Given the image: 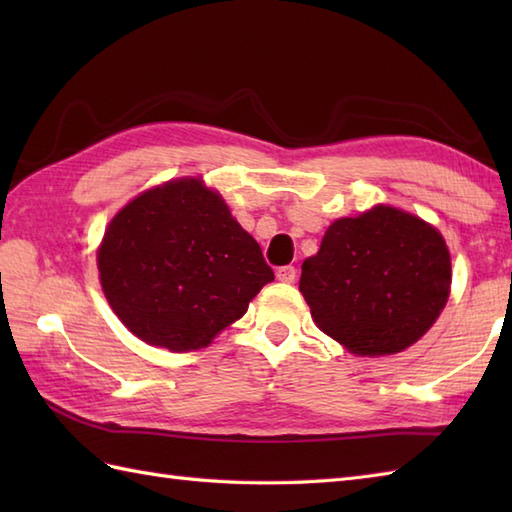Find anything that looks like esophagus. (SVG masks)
<instances>
[{"label":"esophagus","mask_w":512,"mask_h":512,"mask_svg":"<svg viewBox=\"0 0 512 512\" xmlns=\"http://www.w3.org/2000/svg\"><path fill=\"white\" fill-rule=\"evenodd\" d=\"M295 277H297L295 266H281V268H277V279L284 281V284H292V281H295Z\"/></svg>","instance_id":"1"}]
</instances>
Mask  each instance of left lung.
Wrapping results in <instances>:
<instances>
[{
  "label": "left lung",
  "mask_w": 512,
  "mask_h": 512,
  "mask_svg": "<svg viewBox=\"0 0 512 512\" xmlns=\"http://www.w3.org/2000/svg\"><path fill=\"white\" fill-rule=\"evenodd\" d=\"M449 286L442 235L391 206L336 220L299 281L319 330L361 356L416 343L440 317Z\"/></svg>",
  "instance_id": "left-lung-1"
}]
</instances>
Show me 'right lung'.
Returning a JSON list of instances; mask_svg holds the SVG:
<instances>
[{
	"mask_svg": "<svg viewBox=\"0 0 512 512\" xmlns=\"http://www.w3.org/2000/svg\"><path fill=\"white\" fill-rule=\"evenodd\" d=\"M99 273L116 317L171 352L209 345L275 279L259 244L195 178L129 202L107 226Z\"/></svg>",
	"mask_w": 512,
	"mask_h": 512,
	"instance_id": "add662e5",
	"label": "right lung"
}]
</instances>
